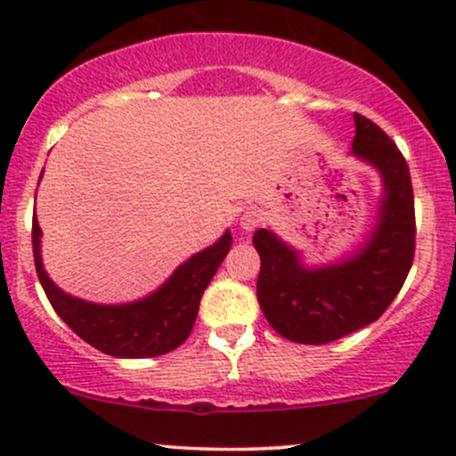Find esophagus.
Here are the masks:
<instances>
[{
	"label": "esophagus",
	"instance_id": "obj_1",
	"mask_svg": "<svg viewBox=\"0 0 456 456\" xmlns=\"http://www.w3.org/2000/svg\"><path fill=\"white\" fill-rule=\"evenodd\" d=\"M259 223H261V210H257V208H248V210L242 214L240 227H242L246 233H250L259 227Z\"/></svg>",
	"mask_w": 456,
	"mask_h": 456
}]
</instances>
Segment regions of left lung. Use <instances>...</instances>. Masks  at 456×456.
Returning a JSON list of instances; mask_svg holds the SVG:
<instances>
[{
    "label": "left lung",
    "mask_w": 456,
    "mask_h": 456,
    "mask_svg": "<svg viewBox=\"0 0 456 456\" xmlns=\"http://www.w3.org/2000/svg\"><path fill=\"white\" fill-rule=\"evenodd\" d=\"M354 154L381 174L384 199L373 235L354 257L326 268H305L294 248L268 229L253 235L261 257L257 300L281 337L323 345L384 315L405 282L416 250V214L410 167L388 134L354 113Z\"/></svg>",
    "instance_id": "8db88e82"
}]
</instances>
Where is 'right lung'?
<instances>
[{
	"label": "right lung",
	"mask_w": 456,
	"mask_h": 456,
	"mask_svg": "<svg viewBox=\"0 0 456 456\" xmlns=\"http://www.w3.org/2000/svg\"><path fill=\"white\" fill-rule=\"evenodd\" d=\"M40 235L43 232L34 214V264L51 306L83 341L118 358H154L180 347L195 326L203 291L232 248V233L224 232L216 244L182 264L159 291L139 302L115 306L94 305L64 294L46 276L40 257Z\"/></svg>",
	"instance_id": "right-lung-1"
}]
</instances>
